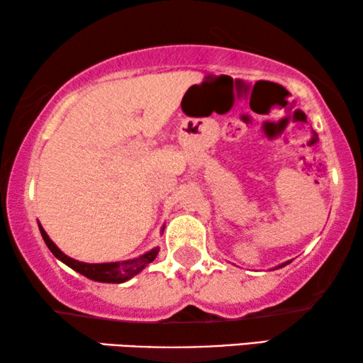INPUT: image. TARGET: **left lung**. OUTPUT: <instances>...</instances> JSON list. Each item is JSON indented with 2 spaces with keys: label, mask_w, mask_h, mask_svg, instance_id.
Wrapping results in <instances>:
<instances>
[{
  "label": "left lung",
  "mask_w": 363,
  "mask_h": 363,
  "mask_svg": "<svg viewBox=\"0 0 363 363\" xmlns=\"http://www.w3.org/2000/svg\"><path fill=\"white\" fill-rule=\"evenodd\" d=\"M289 262H286V263H281V264H279V267H277V268H274V269H278V268H283V267H286V264H288Z\"/></svg>",
  "instance_id": "8db88e82"
}]
</instances>
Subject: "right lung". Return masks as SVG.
<instances>
[{
  "label": "right lung",
  "instance_id": "add662e5",
  "mask_svg": "<svg viewBox=\"0 0 363 363\" xmlns=\"http://www.w3.org/2000/svg\"><path fill=\"white\" fill-rule=\"evenodd\" d=\"M39 230L40 235H43L45 245L52 252V255L60 262L67 264L69 268H72L74 272H77L80 274H84L89 279H94V281L99 283H125L131 279L133 277H136L138 273H141L147 264H150L152 259L157 257L160 253V248H152L150 252H146L145 255H140L138 258L133 259H125V262H111V263H84L79 262V259H74L65 255L64 252H60L57 245H55L52 240L49 238V235L45 233L43 225L39 223ZM164 230V227H162Z\"/></svg>",
  "mask_w": 363,
  "mask_h": 363
}]
</instances>
